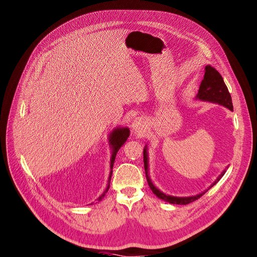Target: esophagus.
I'll return each instance as SVG.
<instances>
[{"mask_svg":"<svg viewBox=\"0 0 257 257\" xmlns=\"http://www.w3.org/2000/svg\"><path fill=\"white\" fill-rule=\"evenodd\" d=\"M132 128L134 132L136 133H143L144 130H145V122L144 120L142 118H136L134 121H133V125H132Z\"/></svg>","mask_w":257,"mask_h":257,"instance_id":"esophagus-1","label":"esophagus"}]
</instances>
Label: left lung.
I'll return each mask as SVG.
<instances>
[{
  "label": "left lung",
  "instance_id": "1",
  "mask_svg": "<svg viewBox=\"0 0 257 257\" xmlns=\"http://www.w3.org/2000/svg\"><path fill=\"white\" fill-rule=\"evenodd\" d=\"M197 98L201 99V100H206V101H212V102H217L220 103L224 107L228 108L229 110H233L232 107V100H231V96L230 93L227 89V86L225 85L223 78L221 77V74L212 66H205V72H204V78L200 84L199 87V91L197 94ZM146 146L143 150V161H144V168H145V173H146V178L148 182V186L152 189V191L154 192V194H156L159 198L168 201L169 203H173V204H189L195 200L199 199L201 196L206 192L200 193L196 196H192V197H173V196H169L166 195L164 193H162L160 190H158L154 184L150 180L149 176H148V161H147V152H146ZM225 170L221 173V175L218 177V179L216 182L210 186L212 188L213 186H215L219 180L222 178V176L225 174Z\"/></svg>",
  "mask_w": 257,
  "mask_h": 257
}]
</instances>
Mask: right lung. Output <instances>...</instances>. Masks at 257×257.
I'll return each mask as SVG.
<instances>
[{
  "label": "right lung",
  "instance_id": "right-lung-1",
  "mask_svg": "<svg viewBox=\"0 0 257 257\" xmlns=\"http://www.w3.org/2000/svg\"><path fill=\"white\" fill-rule=\"evenodd\" d=\"M128 136H130V130H128L127 127H125V128H123V127H122V128H116V130H114V131L112 132V134H111V136H110V143H111L112 149H113L112 158H111V169H113V165H114L115 158H116V155H117V153H118L119 148L124 144V142H125L126 139L128 138ZM111 177H112V170H111V172H110V177H109V180H108V182H109L108 187H107V189H105L104 193L98 198V200H100V199L103 197V196L105 195V193L108 192V190H109V188H110Z\"/></svg>",
  "mask_w": 257,
  "mask_h": 257
}]
</instances>
